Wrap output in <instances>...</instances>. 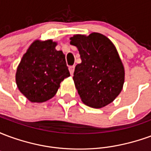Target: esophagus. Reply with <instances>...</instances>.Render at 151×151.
I'll use <instances>...</instances> for the list:
<instances>
[{
	"mask_svg": "<svg viewBox=\"0 0 151 151\" xmlns=\"http://www.w3.org/2000/svg\"><path fill=\"white\" fill-rule=\"evenodd\" d=\"M69 72H70V74L73 75V72H74V66L73 65L69 66Z\"/></svg>",
	"mask_w": 151,
	"mask_h": 151,
	"instance_id": "34e87169",
	"label": "esophagus"
}]
</instances>
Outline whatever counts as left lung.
<instances>
[{
	"instance_id": "obj_1",
	"label": "left lung",
	"mask_w": 151,
	"mask_h": 151,
	"mask_svg": "<svg viewBox=\"0 0 151 151\" xmlns=\"http://www.w3.org/2000/svg\"><path fill=\"white\" fill-rule=\"evenodd\" d=\"M70 44L78 49L82 62L73 82L83 104L91 108L107 106L119 95L124 82V68L116 47L104 35H75Z\"/></svg>"
}]
</instances>
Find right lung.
<instances>
[{
  "mask_svg": "<svg viewBox=\"0 0 151 151\" xmlns=\"http://www.w3.org/2000/svg\"><path fill=\"white\" fill-rule=\"evenodd\" d=\"M52 40H35L27 50L16 72V84L32 103H43L54 97L63 80L70 76L65 56L57 51Z\"/></svg>",
  "mask_w": 151,
  "mask_h": 151,
  "instance_id": "add662e5",
  "label": "right lung"
}]
</instances>
